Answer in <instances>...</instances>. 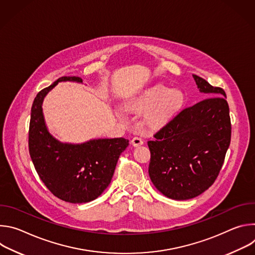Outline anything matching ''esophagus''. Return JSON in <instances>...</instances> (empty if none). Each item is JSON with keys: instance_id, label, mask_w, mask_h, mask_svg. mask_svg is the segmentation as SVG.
Here are the masks:
<instances>
[{"instance_id": "1", "label": "esophagus", "mask_w": 255, "mask_h": 255, "mask_svg": "<svg viewBox=\"0 0 255 255\" xmlns=\"http://www.w3.org/2000/svg\"><path fill=\"white\" fill-rule=\"evenodd\" d=\"M131 144L133 145V146L137 147V146H140V145L143 144V140L140 137H133L132 140H131Z\"/></svg>"}]
</instances>
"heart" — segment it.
Returning a JSON list of instances; mask_svg holds the SVG:
<instances>
[{"instance_id":"heart-1","label":"heart","mask_w":255,"mask_h":255,"mask_svg":"<svg viewBox=\"0 0 255 255\" xmlns=\"http://www.w3.org/2000/svg\"><path fill=\"white\" fill-rule=\"evenodd\" d=\"M184 97L178 90L164 86H154L127 104L134 111H147L146 120L154 127L164 124L183 104Z\"/></svg>"}]
</instances>
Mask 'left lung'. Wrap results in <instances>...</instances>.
Masks as SVG:
<instances>
[{
    "mask_svg": "<svg viewBox=\"0 0 255 255\" xmlns=\"http://www.w3.org/2000/svg\"><path fill=\"white\" fill-rule=\"evenodd\" d=\"M193 78L199 91L210 98L181 110L147 142L152 184L178 201L193 199L214 184L231 140L224 90L196 75Z\"/></svg>",
    "mask_w": 255,
    "mask_h": 255,
    "instance_id": "8db88e82",
    "label": "left lung"
}]
</instances>
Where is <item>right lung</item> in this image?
<instances>
[{
	"label": "right lung",
	"instance_id": "obj_1",
	"mask_svg": "<svg viewBox=\"0 0 255 255\" xmlns=\"http://www.w3.org/2000/svg\"><path fill=\"white\" fill-rule=\"evenodd\" d=\"M60 82L83 83L79 77H62L40 91L31 108L29 153L40 179L58 199L82 204L97 199L110 185L120 154L129 145L125 138H99L63 143L48 131L42 103Z\"/></svg>",
	"mask_w": 255,
	"mask_h": 255
}]
</instances>
